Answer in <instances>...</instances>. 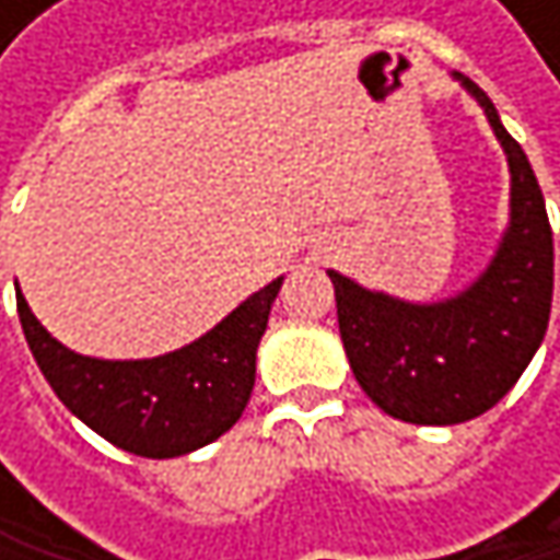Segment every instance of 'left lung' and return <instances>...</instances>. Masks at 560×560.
I'll return each instance as SVG.
<instances>
[{
	"label": "left lung",
	"instance_id": "1",
	"mask_svg": "<svg viewBox=\"0 0 560 560\" xmlns=\"http://www.w3.org/2000/svg\"><path fill=\"white\" fill-rule=\"evenodd\" d=\"M483 106L509 162V230L487 272L457 298L398 301L340 272L334 281L340 340L363 392L398 421L460 424L490 411L518 383L545 340L555 243L545 197L493 100L454 73Z\"/></svg>",
	"mask_w": 560,
	"mask_h": 560
}]
</instances>
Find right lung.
<instances>
[{
  "instance_id": "add662e5",
  "label": "right lung",
  "mask_w": 560,
  "mask_h": 560,
  "mask_svg": "<svg viewBox=\"0 0 560 560\" xmlns=\"http://www.w3.org/2000/svg\"><path fill=\"white\" fill-rule=\"evenodd\" d=\"M281 279L246 298L200 340L152 360H96L57 343L15 291L28 350L55 395L109 444L165 460L230 431L256 386V350Z\"/></svg>"
}]
</instances>
